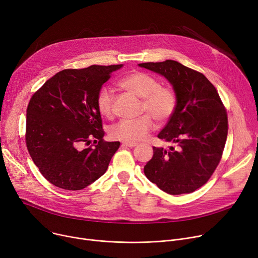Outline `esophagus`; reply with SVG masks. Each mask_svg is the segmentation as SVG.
Instances as JSON below:
<instances>
[{
  "label": "esophagus",
  "instance_id": "esophagus-1",
  "mask_svg": "<svg viewBox=\"0 0 258 258\" xmlns=\"http://www.w3.org/2000/svg\"><path fill=\"white\" fill-rule=\"evenodd\" d=\"M136 145H137V143H130V142L122 143V146H125V147H135Z\"/></svg>",
  "mask_w": 258,
  "mask_h": 258
}]
</instances>
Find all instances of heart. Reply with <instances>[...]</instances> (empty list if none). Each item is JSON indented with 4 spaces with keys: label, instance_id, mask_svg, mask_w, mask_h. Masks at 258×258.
<instances>
[{
    "label": "heart",
    "instance_id": "heart-1",
    "mask_svg": "<svg viewBox=\"0 0 258 258\" xmlns=\"http://www.w3.org/2000/svg\"><path fill=\"white\" fill-rule=\"evenodd\" d=\"M118 85L125 91L142 98V113L152 114L163 123L174 113L177 97L174 92L162 87L155 76L137 71L121 78ZM97 110L105 118L113 116V93L108 88H102L97 95ZM148 114L133 120H121L110 128V137L114 140L135 143L143 140L155 128L153 117Z\"/></svg>",
    "mask_w": 258,
    "mask_h": 258
}]
</instances>
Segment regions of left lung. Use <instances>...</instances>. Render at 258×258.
Returning a JSON list of instances; mask_svg holds the SVG:
<instances>
[{
    "label": "left lung",
    "mask_w": 258,
    "mask_h": 258,
    "mask_svg": "<svg viewBox=\"0 0 258 258\" xmlns=\"http://www.w3.org/2000/svg\"><path fill=\"white\" fill-rule=\"evenodd\" d=\"M139 66L164 76L177 97L174 113L158 135L177 147L166 151L154 146L144 173L166 194L194 192L207 183L222 159L228 134L226 108L204 74L171 59Z\"/></svg>",
    "instance_id": "1"
}]
</instances>
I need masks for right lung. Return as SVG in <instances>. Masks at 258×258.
I'll use <instances>...</instances> for the list:
<instances>
[{"label": "right lung", "mask_w": 258, "mask_h": 258, "mask_svg": "<svg viewBox=\"0 0 258 258\" xmlns=\"http://www.w3.org/2000/svg\"><path fill=\"white\" fill-rule=\"evenodd\" d=\"M122 66L66 69L32 95L27 107L26 145L51 184L80 190L106 171L120 142L103 140L96 99L112 72Z\"/></svg>", "instance_id": "1"}]
</instances>
